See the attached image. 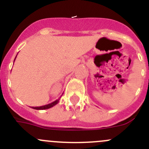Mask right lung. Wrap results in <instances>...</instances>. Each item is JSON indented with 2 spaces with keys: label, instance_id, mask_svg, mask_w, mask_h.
Segmentation results:
<instances>
[{
  "label": "right lung",
  "instance_id": "right-lung-1",
  "mask_svg": "<svg viewBox=\"0 0 149 149\" xmlns=\"http://www.w3.org/2000/svg\"><path fill=\"white\" fill-rule=\"evenodd\" d=\"M17 56V55H16ZM16 58H15V59H16ZM15 59H14V61H15ZM59 100L60 99H58V100H55V101L52 102H51L50 104H46V105H43V106H40V107H31V108L32 109H49V108H51L53 106H55V105H56L59 102Z\"/></svg>",
  "mask_w": 149,
  "mask_h": 149
}]
</instances>
